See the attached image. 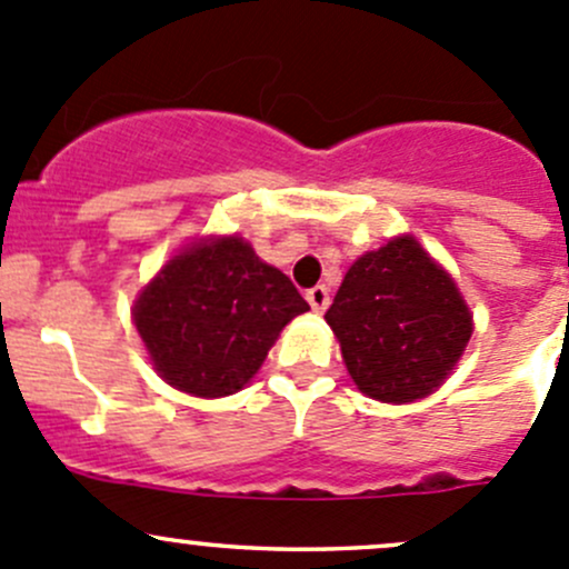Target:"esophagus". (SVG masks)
Listing matches in <instances>:
<instances>
[{"mask_svg":"<svg viewBox=\"0 0 569 569\" xmlns=\"http://www.w3.org/2000/svg\"><path fill=\"white\" fill-rule=\"evenodd\" d=\"M306 300L313 308V313H325V308L330 306V291H327V286H313L306 291Z\"/></svg>","mask_w":569,"mask_h":569,"instance_id":"34e87169","label":"esophagus"}]
</instances>
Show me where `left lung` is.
I'll return each mask as SVG.
<instances>
[{
	"instance_id": "8db88e82",
	"label": "left lung",
	"mask_w": 569,
	"mask_h": 569,
	"mask_svg": "<svg viewBox=\"0 0 569 569\" xmlns=\"http://www.w3.org/2000/svg\"><path fill=\"white\" fill-rule=\"evenodd\" d=\"M325 319L358 391L388 405L443 386L473 332L451 274L412 237L360 256Z\"/></svg>"
}]
</instances>
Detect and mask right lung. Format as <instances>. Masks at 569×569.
I'll return each instance as SVG.
<instances>
[{
	"label": "right lung",
	"instance_id": "obj_1",
	"mask_svg": "<svg viewBox=\"0 0 569 569\" xmlns=\"http://www.w3.org/2000/svg\"><path fill=\"white\" fill-rule=\"evenodd\" d=\"M308 302L244 239H200L170 258L134 302V325L168 386L200 399L231 396Z\"/></svg>",
	"mask_w": 569,
	"mask_h": 569
}]
</instances>
